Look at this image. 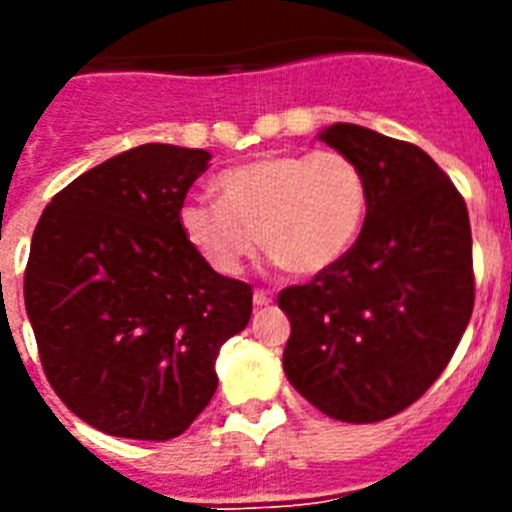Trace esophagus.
<instances>
[{"mask_svg": "<svg viewBox=\"0 0 512 512\" xmlns=\"http://www.w3.org/2000/svg\"><path fill=\"white\" fill-rule=\"evenodd\" d=\"M253 305H256V307L271 305V295H269V292H264V289H256V292H253Z\"/></svg>", "mask_w": 512, "mask_h": 512, "instance_id": "obj_1", "label": "esophagus"}]
</instances>
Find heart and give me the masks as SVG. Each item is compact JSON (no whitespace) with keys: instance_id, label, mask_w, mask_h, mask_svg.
<instances>
[{"instance_id":"obj_1","label":"heart","mask_w":512,"mask_h":512,"mask_svg":"<svg viewBox=\"0 0 512 512\" xmlns=\"http://www.w3.org/2000/svg\"><path fill=\"white\" fill-rule=\"evenodd\" d=\"M215 194L217 202H184L179 230L223 277H238L261 243L292 274H323L354 248L369 205L364 171L333 148L233 166Z\"/></svg>"}]
</instances>
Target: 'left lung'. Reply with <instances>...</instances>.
<instances>
[{
    "instance_id": "8db88e82",
    "label": "left lung",
    "mask_w": 512,
    "mask_h": 512,
    "mask_svg": "<svg viewBox=\"0 0 512 512\" xmlns=\"http://www.w3.org/2000/svg\"><path fill=\"white\" fill-rule=\"evenodd\" d=\"M320 140L364 171L369 205L354 248L310 284L279 292L292 333L284 374L343 423L413 405L454 356L474 307L469 212L423 148L336 122Z\"/></svg>"
}]
</instances>
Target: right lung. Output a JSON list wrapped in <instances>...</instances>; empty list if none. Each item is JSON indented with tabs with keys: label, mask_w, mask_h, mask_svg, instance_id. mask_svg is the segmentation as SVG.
<instances>
[{
	"label": "right lung",
	"mask_w": 512,
	"mask_h": 512,
	"mask_svg": "<svg viewBox=\"0 0 512 512\" xmlns=\"http://www.w3.org/2000/svg\"><path fill=\"white\" fill-rule=\"evenodd\" d=\"M210 158L169 143L117 153L58 192L33 233L25 310L45 377L107 436H182L215 395L220 346L251 320V287L179 230Z\"/></svg>",
	"instance_id": "right-lung-1"
}]
</instances>
